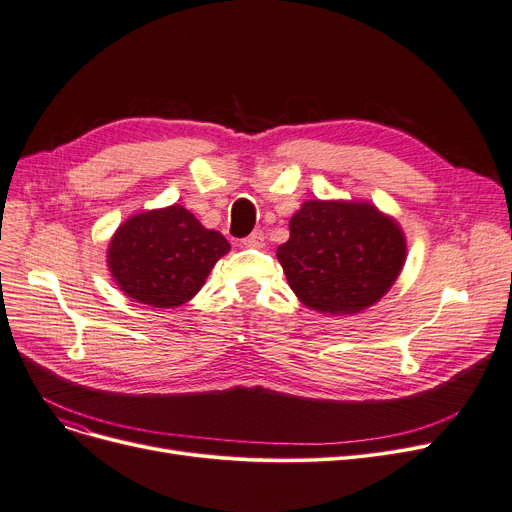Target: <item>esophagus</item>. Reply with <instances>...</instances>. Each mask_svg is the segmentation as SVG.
<instances>
[{"mask_svg": "<svg viewBox=\"0 0 512 512\" xmlns=\"http://www.w3.org/2000/svg\"><path fill=\"white\" fill-rule=\"evenodd\" d=\"M242 244H244V247H251V249H261L265 244V236H263L261 230H253L247 238L242 240Z\"/></svg>", "mask_w": 512, "mask_h": 512, "instance_id": "esophagus-1", "label": "esophagus"}]
</instances>
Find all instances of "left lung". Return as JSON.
<instances>
[{
  "instance_id": "left-lung-1",
  "label": "left lung",
  "mask_w": 512,
  "mask_h": 512,
  "mask_svg": "<svg viewBox=\"0 0 512 512\" xmlns=\"http://www.w3.org/2000/svg\"><path fill=\"white\" fill-rule=\"evenodd\" d=\"M288 228L278 261L301 303L322 314H358L404 268L402 228L370 203L307 201Z\"/></svg>"
}]
</instances>
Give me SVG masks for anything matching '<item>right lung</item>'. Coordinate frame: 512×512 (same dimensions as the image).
Masks as SVG:
<instances>
[{
	"label": "right lung",
	"instance_id": "add662e5",
	"mask_svg": "<svg viewBox=\"0 0 512 512\" xmlns=\"http://www.w3.org/2000/svg\"><path fill=\"white\" fill-rule=\"evenodd\" d=\"M228 251L224 236L207 230L182 205H171L123 221L108 244V270L127 297L165 309L201 291Z\"/></svg>",
	"mask_w": 512,
	"mask_h": 512
}]
</instances>
